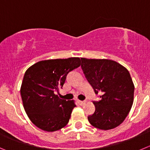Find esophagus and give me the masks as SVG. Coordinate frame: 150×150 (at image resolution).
I'll return each mask as SVG.
<instances>
[{"label":"esophagus","instance_id":"1","mask_svg":"<svg viewBox=\"0 0 150 150\" xmlns=\"http://www.w3.org/2000/svg\"><path fill=\"white\" fill-rule=\"evenodd\" d=\"M85 101H79V104L80 105H85Z\"/></svg>","mask_w":150,"mask_h":150}]
</instances>
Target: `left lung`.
<instances>
[{"label":"left lung","instance_id":"8db88e82","mask_svg":"<svg viewBox=\"0 0 150 150\" xmlns=\"http://www.w3.org/2000/svg\"><path fill=\"white\" fill-rule=\"evenodd\" d=\"M81 68L100 100L93 101L95 112L88 115L90 124L108 130L120 125L127 116L134 97L133 82L129 71L110 59L81 58Z\"/></svg>","mask_w":150,"mask_h":150}]
</instances>
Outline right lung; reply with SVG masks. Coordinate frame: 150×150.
I'll use <instances>...</instances> for the list:
<instances>
[{
  "mask_svg": "<svg viewBox=\"0 0 150 150\" xmlns=\"http://www.w3.org/2000/svg\"><path fill=\"white\" fill-rule=\"evenodd\" d=\"M79 57L42 60L24 74L21 88L23 108L31 122L47 132L59 130L68 123L76 107L74 101L55 94L65 84L69 72L80 66Z\"/></svg>",
  "mask_w": 150,
  "mask_h": 150,
  "instance_id": "obj_1",
  "label": "right lung"
}]
</instances>
